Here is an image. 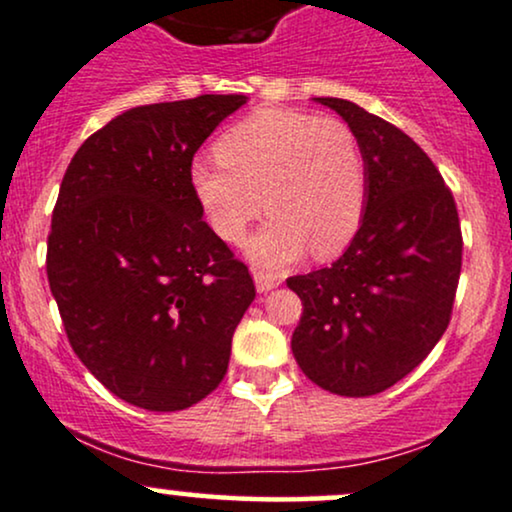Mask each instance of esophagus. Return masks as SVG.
Returning <instances> with one entry per match:
<instances>
[{
  "label": "esophagus",
  "mask_w": 512,
  "mask_h": 512,
  "mask_svg": "<svg viewBox=\"0 0 512 512\" xmlns=\"http://www.w3.org/2000/svg\"><path fill=\"white\" fill-rule=\"evenodd\" d=\"M254 280H256V290L258 292H270L273 287H278L282 282L280 275L268 273V270H258V268H254Z\"/></svg>",
  "instance_id": "obj_1"
}]
</instances>
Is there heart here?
I'll return each mask as SVG.
<instances>
[{
	"mask_svg": "<svg viewBox=\"0 0 512 512\" xmlns=\"http://www.w3.org/2000/svg\"><path fill=\"white\" fill-rule=\"evenodd\" d=\"M215 158L191 167V184L213 232L242 244L263 208L266 225L249 258L275 273L311 246L340 254L362 227L369 196L359 138L335 117L302 110H256L215 143Z\"/></svg>",
	"mask_w": 512,
	"mask_h": 512,
	"instance_id": "obj_1",
	"label": "heart"
}]
</instances>
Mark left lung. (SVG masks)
<instances>
[{
  "label": "left lung",
  "mask_w": 512,
  "mask_h": 512,
  "mask_svg": "<svg viewBox=\"0 0 512 512\" xmlns=\"http://www.w3.org/2000/svg\"><path fill=\"white\" fill-rule=\"evenodd\" d=\"M362 146L366 213L333 266L287 278L302 299L292 352L306 378L345 398L383 393L436 347L453 314L462 230L453 191L398 126L340 98Z\"/></svg>",
  "instance_id": "8db88e82"
}]
</instances>
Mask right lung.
I'll return each mask as SVG.
<instances>
[{
  "label": "right lung",
  "instance_id": "1",
  "mask_svg": "<svg viewBox=\"0 0 512 512\" xmlns=\"http://www.w3.org/2000/svg\"><path fill=\"white\" fill-rule=\"evenodd\" d=\"M244 102L126 110L83 141L59 186L47 280L66 338L102 386L143 410H186L213 393L256 297L191 184L196 150Z\"/></svg>",
  "mask_w": 512,
  "mask_h": 512
}]
</instances>
